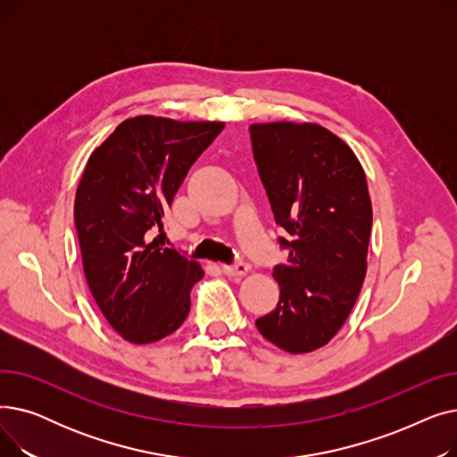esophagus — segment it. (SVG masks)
Segmentation results:
<instances>
[{"instance_id": "34e87169", "label": "esophagus", "mask_w": 457, "mask_h": 457, "mask_svg": "<svg viewBox=\"0 0 457 457\" xmlns=\"http://www.w3.org/2000/svg\"><path fill=\"white\" fill-rule=\"evenodd\" d=\"M248 269L250 267L246 265V262H237V265H224L222 267L224 274L229 276V278H243V276L248 274Z\"/></svg>"}]
</instances>
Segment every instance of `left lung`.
<instances>
[{
    "label": "left lung",
    "mask_w": 457,
    "mask_h": 457,
    "mask_svg": "<svg viewBox=\"0 0 457 457\" xmlns=\"http://www.w3.org/2000/svg\"><path fill=\"white\" fill-rule=\"evenodd\" d=\"M253 159L287 265L274 267L279 302L255 320L259 333L289 353L328 345L346 322L367 274L372 205L361 162L319 124L250 126Z\"/></svg>",
    "instance_id": "8db88e82"
}]
</instances>
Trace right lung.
<instances>
[{
  "mask_svg": "<svg viewBox=\"0 0 457 457\" xmlns=\"http://www.w3.org/2000/svg\"><path fill=\"white\" fill-rule=\"evenodd\" d=\"M224 122H178L140 114L120 124L85 166L74 204L83 270L107 322L133 345L174 333L204 278L157 238L188 168Z\"/></svg>",
  "mask_w": 457,
  "mask_h": 457,
  "instance_id": "add662e5",
  "label": "right lung"
}]
</instances>
